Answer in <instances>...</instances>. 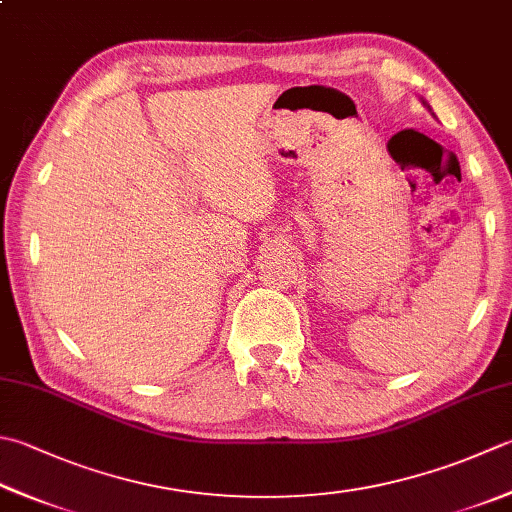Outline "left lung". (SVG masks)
<instances>
[{"label": "left lung", "instance_id": "obj_1", "mask_svg": "<svg viewBox=\"0 0 512 512\" xmlns=\"http://www.w3.org/2000/svg\"><path fill=\"white\" fill-rule=\"evenodd\" d=\"M424 106H428V104H426V102H424ZM428 108H430V106H428Z\"/></svg>", "mask_w": 512, "mask_h": 512}]
</instances>
